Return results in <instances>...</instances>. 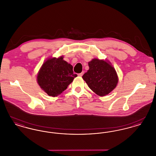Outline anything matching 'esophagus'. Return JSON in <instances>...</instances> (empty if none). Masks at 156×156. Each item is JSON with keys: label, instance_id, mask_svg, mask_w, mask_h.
<instances>
[{"label": "esophagus", "instance_id": "obj_1", "mask_svg": "<svg viewBox=\"0 0 156 156\" xmlns=\"http://www.w3.org/2000/svg\"><path fill=\"white\" fill-rule=\"evenodd\" d=\"M84 74V72L83 71V72H82L81 73H80V74H78V76H82Z\"/></svg>", "mask_w": 156, "mask_h": 156}]
</instances>
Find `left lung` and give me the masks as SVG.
Instances as JSON below:
<instances>
[{"label": "left lung", "mask_w": 156, "mask_h": 156, "mask_svg": "<svg viewBox=\"0 0 156 156\" xmlns=\"http://www.w3.org/2000/svg\"><path fill=\"white\" fill-rule=\"evenodd\" d=\"M89 70L82 76L89 88L104 97L115 88L118 82L115 68L104 60L95 58L88 62Z\"/></svg>", "instance_id": "left-lung-1"}]
</instances>
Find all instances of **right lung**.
I'll return each instance as SVG.
<instances>
[{
    "label": "right lung",
    "mask_w": 156,
    "mask_h": 156,
    "mask_svg": "<svg viewBox=\"0 0 156 156\" xmlns=\"http://www.w3.org/2000/svg\"><path fill=\"white\" fill-rule=\"evenodd\" d=\"M76 76L73 67L61 57L45 62L38 74L37 82L49 96L57 97L67 89Z\"/></svg>",
    "instance_id": "obj_1"
}]
</instances>
